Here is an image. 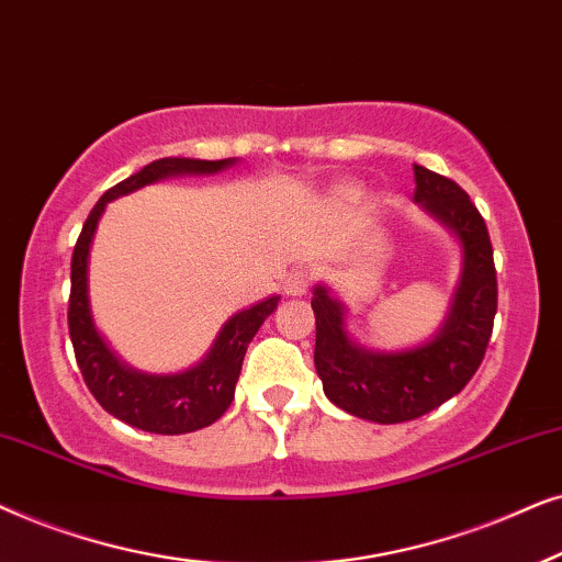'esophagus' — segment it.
Returning <instances> with one entry per match:
<instances>
[{
	"mask_svg": "<svg viewBox=\"0 0 562 562\" xmlns=\"http://www.w3.org/2000/svg\"><path fill=\"white\" fill-rule=\"evenodd\" d=\"M311 280H313V274L308 272V269H293V272H290L288 277H285V293L288 295H305L308 293V288H311Z\"/></svg>",
	"mask_w": 562,
	"mask_h": 562,
	"instance_id": "34e87169",
	"label": "esophagus"
}]
</instances>
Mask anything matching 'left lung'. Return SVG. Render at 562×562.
Here are the masks:
<instances>
[{
	"label": "left lung",
	"mask_w": 562,
	"mask_h": 562,
	"mask_svg": "<svg viewBox=\"0 0 562 562\" xmlns=\"http://www.w3.org/2000/svg\"><path fill=\"white\" fill-rule=\"evenodd\" d=\"M414 200L462 246V274L437 336L403 351H370L349 339L344 305L328 288L313 290V362L326 398L351 416L401 424L439 408L481 368L498 305L493 246L483 215L458 182L414 164Z\"/></svg>",
	"instance_id": "obj_1"
}]
</instances>
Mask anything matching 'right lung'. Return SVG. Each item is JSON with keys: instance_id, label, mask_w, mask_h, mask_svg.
Segmentation results:
<instances>
[{"instance_id": "obj_1", "label": "right lung", "mask_w": 562, "mask_h": 562, "mask_svg": "<svg viewBox=\"0 0 562 562\" xmlns=\"http://www.w3.org/2000/svg\"><path fill=\"white\" fill-rule=\"evenodd\" d=\"M236 159L203 161V159H159L146 164L136 175L123 179L97 200L89 218L81 228L71 257V295H69V336L74 355L81 370V378L94 395L97 403L120 422L136 426L151 434H187L226 414L236 393V380L241 375L244 355L254 334L265 324V318L277 308L280 297L272 295L251 308L236 313L221 328L213 349L203 362L177 372V375H146L131 370L112 355L108 344L94 328L89 311L87 267L89 249L104 207L120 194L136 192L140 187L179 175H215V171L234 167Z\"/></svg>"}]
</instances>
